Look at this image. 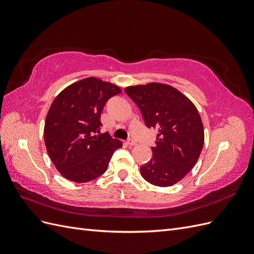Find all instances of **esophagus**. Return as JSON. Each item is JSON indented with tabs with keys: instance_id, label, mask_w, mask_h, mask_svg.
Listing matches in <instances>:
<instances>
[{
	"instance_id": "1",
	"label": "esophagus",
	"mask_w": 254,
	"mask_h": 254,
	"mask_svg": "<svg viewBox=\"0 0 254 254\" xmlns=\"http://www.w3.org/2000/svg\"><path fill=\"white\" fill-rule=\"evenodd\" d=\"M127 145L130 146V147H132V146H135V145H136V142L133 141V140H129V141L127 142Z\"/></svg>"
}]
</instances>
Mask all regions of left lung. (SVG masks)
<instances>
[{
	"label": "left lung",
	"instance_id": "1",
	"mask_svg": "<svg viewBox=\"0 0 254 254\" xmlns=\"http://www.w3.org/2000/svg\"><path fill=\"white\" fill-rule=\"evenodd\" d=\"M139 107L145 125L158 129L152 158L140 171L157 187H172L194 167L204 143L203 125L195 105L170 84L149 82L125 88Z\"/></svg>",
	"mask_w": 254,
	"mask_h": 254
}]
</instances>
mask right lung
Masks as SVG:
<instances>
[{
	"mask_svg": "<svg viewBox=\"0 0 254 254\" xmlns=\"http://www.w3.org/2000/svg\"><path fill=\"white\" fill-rule=\"evenodd\" d=\"M117 84L96 77L76 81L54 99L44 124V142L52 162L65 179L84 183L108 167L121 141L99 133L107 101L120 94Z\"/></svg>",
	"mask_w": 254,
	"mask_h": 254,
	"instance_id": "right-lung-1",
	"label": "right lung"
}]
</instances>
